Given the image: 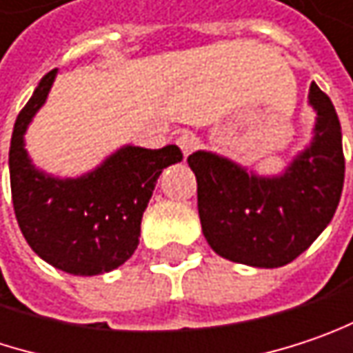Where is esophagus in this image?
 I'll return each instance as SVG.
<instances>
[{"mask_svg": "<svg viewBox=\"0 0 353 353\" xmlns=\"http://www.w3.org/2000/svg\"><path fill=\"white\" fill-rule=\"evenodd\" d=\"M176 144H179V148L183 150V154H185V157H189L190 152L194 150V146H196V139L187 132V134H181V137L176 139Z\"/></svg>", "mask_w": 353, "mask_h": 353, "instance_id": "obj_1", "label": "esophagus"}]
</instances>
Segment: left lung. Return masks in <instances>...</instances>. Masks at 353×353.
I'll use <instances>...</instances> for the list:
<instances>
[{"label": "left lung", "instance_id": "left-lung-1", "mask_svg": "<svg viewBox=\"0 0 353 353\" xmlns=\"http://www.w3.org/2000/svg\"><path fill=\"white\" fill-rule=\"evenodd\" d=\"M310 142L277 174H259L211 150L192 152L207 243L233 263L275 269L299 257L330 225L343 189L341 126L332 100L310 86Z\"/></svg>", "mask_w": 353, "mask_h": 353}]
</instances>
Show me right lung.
I'll return each mask as SVG.
<instances>
[{"label": "right lung", "mask_w": 353, "mask_h": 353, "mask_svg": "<svg viewBox=\"0 0 353 353\" xmlns=\"http://www.w3.org/2000/svg\"><path fill=\"white\" fill-rule=\"evenodd\" d=\"M58 70L39 80L13 124L10 183L15 219L46 263L70 275H102L126 263L139 247L142 213L166 166L183 161L179 146L152 150L124 144L80 176L38 168L26 132L46 104Z\"/></svg>", "instance_id": "right-lung-1"}]
</instances>
